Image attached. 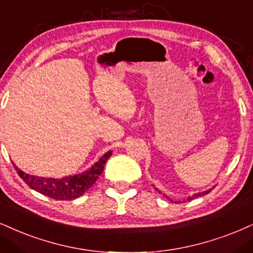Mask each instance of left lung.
<instances>
[{
    "mask_svg": "<svg viewBox=\"0 0 253 253\" xmlns=\"http://www.w3.org/2000/svg\"><path fill=\"white\" fill-rule=\"evenodd\" d=\"M210 193V190H207V191H203V193H200V194H196V195H194V196H191V197H189V198H188V200H193V198H195V197H198V196H202V195H207V194H209ZM165 196H166V195H165ZM166 197H167V196H166ZM168 198V197H167ZM171 201V200H170ZM171 202H172V201H171ZM175 203H176V202H175Z\"/></svg>",
    "mask_w": 253,
    "mask_h": 253,
    "instance_id": "obj_1",
    "label": "left lung"
}]
</instances>
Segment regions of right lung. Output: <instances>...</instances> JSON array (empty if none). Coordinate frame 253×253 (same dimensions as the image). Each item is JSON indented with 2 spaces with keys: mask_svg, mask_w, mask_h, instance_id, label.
<instances>
[{
  "mask_svg": "<svg viewBox=\"0 0 253 253\" xmlns=\"http://www.w3.org/2000/svg\"><path fill=\"white\" fill-rule=\"evenodd\" d=\"M111 155L112 152H107L106 154L101 156L98 162H95L94 166H92L88 170L83 172V174L58 178V180L38 177L34 176V175L25 174L24 171H22L21 169L16 167L14 164L12 165H14L15 169L17 170V174L20 175V177L31 189L53 198V200L70 201L82 196L91 185H93L94 182L99 177V175L103 172L105 164H106V161L110 159Z\"/></svg>",
  "mask_w": 253,
  "mask_h": 253,
  "instance_id": "obj_1",
  "label": "right lung"
}]
</instances>
